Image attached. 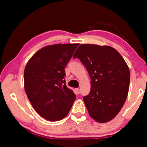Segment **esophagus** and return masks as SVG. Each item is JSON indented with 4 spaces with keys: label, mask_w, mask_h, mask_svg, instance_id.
I'll return each instance as SVG.
<instances>
[{
    "label": "esophagus",
    "mask_w": 147,
    "mask_h": 147,
    "mask_svg": "<svg viewBox=\"0 0 147 147\" xmlns=\"http://www.w3.org/2000/svg\"><path fill=\"white\" fill-rule=\"evenodd\" d=\"M75 91H76V93L77 94H79L80 91H79V88H76V89H75Z\"/></svg>",
    "instance_id": "34e87169"
}]
</instances>
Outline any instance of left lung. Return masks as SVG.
Returning a JSON list of instances; mask_svg holds the SVG:
<instances>
[{
    "instance_id": "8db88e82",
    "label": "left lung",
    "mask_w": 147,
    "mask_h": 147,
    "mask_svg": "<svg viewBox=\"0 0 147 147\" xmlns=\"http://www.w3.org/2000/svg\"><path fill=\"white\" fill-rule=\"evenodd\" d=\"M79 58L91 79V90L83 97L90 117L99 123L111 120L120 111L128 95L130 71L120 53L110 46L82 44Z\"/></svg>"
}]
</instances>
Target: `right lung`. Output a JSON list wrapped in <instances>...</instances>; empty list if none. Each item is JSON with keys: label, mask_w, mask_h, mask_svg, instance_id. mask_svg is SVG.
Instances as JSON below:
<instances>
[{"label": "right lung", "mask_w": 147, "mask_h": 147, "mask_svg": "<svg viewBox=\"0 0 147 147\" xmlns=\"http://www.w3.org/2000/svg\"><path fill=\"white\" fill-rule=\"evenodd\" d=\"M79 43L46 46L33 55L24 70V88L41 117L51 121L68 114L76 95L65 84V68Z\"/></svg>", "instance_id": "obj_1"}]
</instances>
